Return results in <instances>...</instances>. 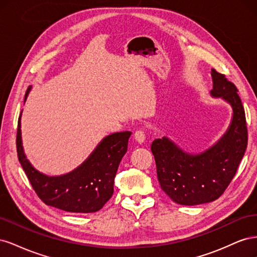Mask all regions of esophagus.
<instances>
[{
    "label": "esophagus",
    "mask_w": 257,
    "mask_h": 257,
    "mask_svg": "<svg viewBox=\"0 0 257 257\" xmlns=\"http://www.w3.org/2000/svg\"><path fill=\"white\" fill-rule=\"evenodd\" d=\"M134 139L138 145H143L145 143V134L143 131H137L134 134Z\"/></svg>",
    "instance_id": "obj_1"
}]
</instances>
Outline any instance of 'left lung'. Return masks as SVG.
Returning a JSON list of instances; mask_svg holds the SVG:
<instances>
[{"mask_svg":"<svg viewBox=\"0 0 257 257\" xmlns=\"http://www.w3.org/2000/svg\"><path fill=\"white\" fill-rule=\"evenodd\" d=\"M209 94L231 107V120L222 137L201 152H189L167 136L154 139L151 151L162 190L175 203L195 206L219 198L234 178L247 145V131L238 89L211 69Z\"/></svg>","mask_w":257,"mask_h":257,"instance_id":"1","label":"left lung"}]
</instances>
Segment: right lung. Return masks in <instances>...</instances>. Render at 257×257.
Listing matches in <instances>:
<instances>
[{
	"label": "right lung",
	"mask_w": 257,
	"mask_h": 257,
	"mask_svg": "<svg viewBox=\"0 0 257 257\" xmlns=\"http://www.w3.org/2000/svg\"><path fill=\"white\" fill-rule=\"evenodd\" d=\"M31 88L26 93L25 103ZM21 114L17 132L18 159L40 198L46 205L66 212L91 213L102 209L112 196L114 177L127 151L131 132H120L104 137L78 167L60 176H48L31 164L25 153Z\"/></svg>",
	"instance_id": "obj_1"
}]
</instances>
